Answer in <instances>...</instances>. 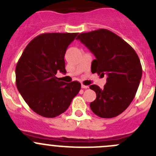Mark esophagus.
I'll use <instances>...</instances> for the list:
<instances>
[{"label": "esophagus", "instance_id": "34e87169", "mask_svg": "<svg viewBox=\"0 0 156 156\" xmlns=\"http://www.w3.org/2000/svg\"><path fill=\"white\" fill-rule=\"evenodd\" d=\"M81 88H85V89H86V88H88V85H81Z\"/></svg>", "mask_w": 156, "mask_h": 156}]
</instances>
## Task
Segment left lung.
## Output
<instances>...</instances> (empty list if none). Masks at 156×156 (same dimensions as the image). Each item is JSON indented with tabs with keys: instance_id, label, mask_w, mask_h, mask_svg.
Instances as JSON below:
<instances>
[{
	"instance_id": "1",
	"label": "left lung",
	"mask_w": 156,
	"mask_h": 156,
	"mask_svg": "<svg viewBox=\"0 0 156 156\" xmlns=\"http://www.w3.org/2000/svg\"><path fill=\"white\" fill-rule=\"evenodd\" d=\"M77 39L95 56L91 72L107 75L102 89L90 85L96 93V99L90 103L91 111L104 119L116 117L129 107L139 88L142 75L139 56L127 42L107 29L81 33Z\"/></svg>"
}]
</instances>
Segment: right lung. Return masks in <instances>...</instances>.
I'll return each instance as SVG.
<instances>
[{"label": "right lung", "mask_w": 156, "mask_h": 156, "mask_svg": "<svg viewBox=\"0 0 156 156\" xmlns=\"http://www.w3.org/2000/svg\"><path fill=\"white\" fill-rule=\"evenodd\" d=\"M78 33H44L34 37L16 65V85L25 102L39 115L55 118L66 111L81 89L77 81L57 78L65 73V55Z\"/></svg>", "instance_id": "1"}]
</instances>
